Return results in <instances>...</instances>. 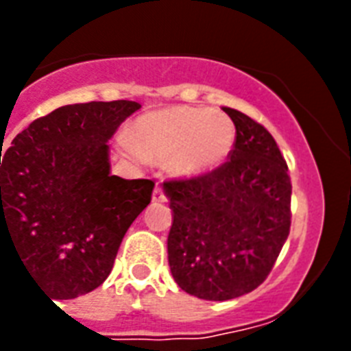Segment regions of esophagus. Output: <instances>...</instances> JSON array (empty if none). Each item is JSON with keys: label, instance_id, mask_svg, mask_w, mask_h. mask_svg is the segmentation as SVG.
<instances>
[{"label": "esophagus", "instance_id": "obj_1", "mask_svg": "<svg viewBox=\"0 0 351 351\" xmlns=\"http://www.w3.org/2000/svg\"><path fill=\"white\" fill-rule=\"evenodd\" d=\"M153 202H165V193H164V189H162V187H160V186L154 187Z\"/></svg>", "mask_w": 351, "mask_h": 351}]
</instances>
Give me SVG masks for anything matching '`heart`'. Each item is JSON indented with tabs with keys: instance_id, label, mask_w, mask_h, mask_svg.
I'll use <instances>...</instances> for the list:
<instances>
[{
	"instance_id": "obj_1",
	"label": "heart",
	"mask_w": 351,
	"mask_h": 351,
	"mask_svg": "<svg viewBox=\"0 0 351 351\" xmlns=\"http://www.w3.org/2000/svg\"><path fill=\"white\" fill-rule=\"evenodd\" d=\"M237 129L224 112L173 106L145 112L132 127V145L145 158L169 160L178 176L211 175L228 162Z\"/></svg>"
}]
</instances>
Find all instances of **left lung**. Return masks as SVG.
I'll return each mask as SVG.
<instances>
[{
    "label": "left lung",
    "instance_id": "left-lung-1",
    "mask_svg": "<svg viewBox=\"0 0 351 351\" xmlns=\"http://www.w3.org/2000/svg\"><path fill=\"white\" fill-rule=\"evenodd\" d=\"M237 140L211 175L164 182L173 226L167 258L175 282L204 300L237 299L258 288L289 234L291 182L275 138L224 107Z\"/></svg>",
    "mask_w": 351,
    "mask_h": 351
}]
</instances>
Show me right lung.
Here are the masks:
<instances>
[{
	"label": "right lung",
	"instance_id": "add662e5",
	"mask_svg": "<svg viewBox=\"0 0 351 351\" xmlns=\"http://www.w3.org/2000/svg\"><path fill=\"white\" fill-rule=\"evenodd\" d=\"M140 107L129 100L63 106L0 154V247L3 234L12 240L52 299L98 288L151 202L153 180H125L109 164L107 142Z\"/></svg>",
	"mask_w": 351,
	"mask_h": 351
}]
</instances>
